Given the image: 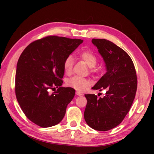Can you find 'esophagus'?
<instances>
[{
  "instance_id": "esophagus-1",
  "label": "esophagus",
  "mask_w": 154,
  "mask_h": 154,
  "mask_svg": "<svg viewBox=\"0 0 154 154\" xmlns=\"http://www.w3.org/2000/svg\"><path fill=\"white\" fill-rule=\"evenodd\" d=\"M76 94L78 95V96H82V94L81 93V92H76Z\"/></svg>"
}]
</instances>
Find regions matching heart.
<instances>
[{
    "mask_svg": "<svg viewBox=\"0 0 154 154\" xmlns=\"http://www.w3.org/2000/svg\"><path fill=\"white\" fill-rule=\"evenodd\" d=\"M80 58L84 61L90 68L94 67L97 63V58L92 51L85 50L82 51L79 54ZM73 58L71 56H69L65 59L63 64V68L65 73L70 74L72 71L73 66ZM90 84V82L86 79L77 76L72 77L67 80L66 85L69 87L74 88L75 90L82 92L85 90Z\"/></svg>",
    "mask_w": 154,
    "mask_h": 154,
    "instance_id": "heart-1",
    "label": "heart"
}]
</instances>
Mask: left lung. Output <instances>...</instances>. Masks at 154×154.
I'll return each instance as SVG.
<instances>
[{"mask_svg": "<svg viewBox=\"0 0 154 154\" xmlns=\"http://www.w3.org/2000/svg\"><path fill=\"white\" fill-rule=\"evenodd\" d=\"M105 63L106 73L93 90H106L103 98L85 94L88 103L84 119L92 128L107 131L121 123L128 113L136 94L137 77L133 62L128 54L106 39L93 38Z\"/></svg>", "mask_w": 154, "mask_h": 154, "instance_id": "left-lung-1", "label": "left lung"}]
</instances>
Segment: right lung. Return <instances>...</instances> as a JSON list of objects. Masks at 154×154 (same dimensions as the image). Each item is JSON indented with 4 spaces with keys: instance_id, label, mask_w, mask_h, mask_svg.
Here are the masks:
<instances>
[{
    "instance_id": "right-lung-1",
    "label": "right lung",
    "mask_w": 154,
    "mask_h": 154,
    "mask_svg": "<svg viewBox=\"0 0 154 154\" xmlns=\"http://www.w3.org/2000/svg\"><path fill=\"white\" fill-rule=\"evenodd\" d=\"M83 40L48 36L28 45L20 56L15 73V95L22 111L42 128L59 124L74 98L72 88L61 87L63 64ZM58 88L51 94L50 90Z\"/></svg>"
}]
</instances>
